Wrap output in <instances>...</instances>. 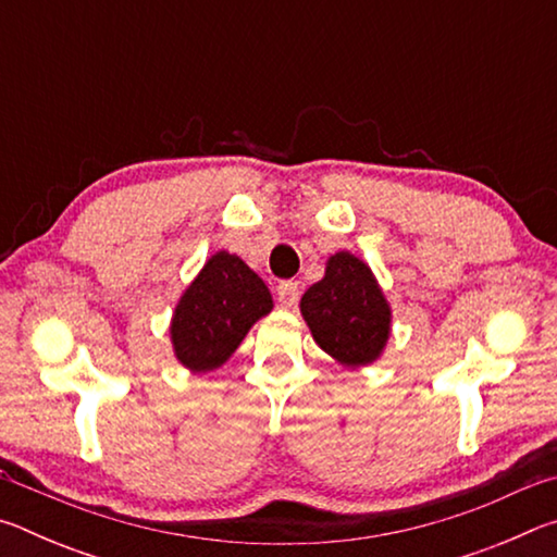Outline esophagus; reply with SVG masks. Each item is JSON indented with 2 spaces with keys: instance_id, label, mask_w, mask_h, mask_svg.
<instances>
[{
  "instance_id": "34e87169",
  "label": "esophagus",
  "mask_w": 557,
  "mask_h": 557,
  "mask_svg": "<svg viewBox=\"0 0 557 557\" xmlns=\"http://www.w3.org/2000/svg\"><path fill=\"white\" fill-rule=\"evenodd\" d=\"M277 299L285 307H295L297 301H299V285H297V282H292V280L280 282V285H277Z\"/></svg>"
}]
</instances>
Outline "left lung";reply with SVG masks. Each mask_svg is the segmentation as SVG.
I'll list each match as a JSON object with an SVG mask.
<instances>
[{
	"label": "left lung",
	"instance_id": "obj_1",
	"mask_svg": "<svg viewBox=\"0 0 557 557\" xmlns=\"http://www.w3.org/2000/svg\"><path fill=\"white\" fill-rule=\"evenodd\" d=\"M299 307L314 342L346 366L375 361L388 342V301L369 265L351 252L329 258L326 275L305 292Z\"/></svg>",
	"mask_w": 557,
	"mask_h": 557
}]
</instances>
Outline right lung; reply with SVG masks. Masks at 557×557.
<instances>
[{
  "label": "right lung",
  "mask_w": 557,
  "mask_h": 557,
  "mask_svg": "<svg viewBox=\"0 0 557 557\" xmlns=\"http://www.w3.org/2000/svg\"><path fill=\"white\" fill-rule=\"evenodd\" d=\"M270 309L265 282L240 258L215 252L176 305L172 322L176 358L191 371L219 369Z\"/></svg>",
  "instance_id": "obj_1"
}]
</instances>
